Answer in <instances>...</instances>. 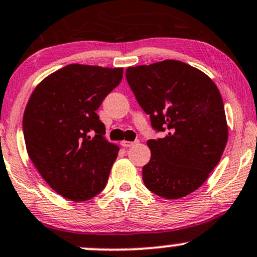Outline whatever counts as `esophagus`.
I'll use <instances>...</instances> for the list:
<instances>
[{"label":"esophagus","mask_w":257,"mask_h":257,"mask_svg":"<svg viewBox=\"0 0 257 257\" xmlns=\"http://www.w3.org/2000/svg\"><path fill=\"white\" fill-rule=\"evenodd\" d=\"M136 144V142H128V141H123L120 142V145L124 148H129V147H133Z\"/></svg>","instance_id":"1"}]
</instances>
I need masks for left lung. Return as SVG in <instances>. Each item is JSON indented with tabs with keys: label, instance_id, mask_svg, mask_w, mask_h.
Returning <instances> with one entry per match:
<instances>
[{
	"label": "left lung",
	"instance_id": "left-lung-1",
	"mask_svg": "<svg viewBox=\"0 0 257 257\" xmlns=\"http://www.w3.org/2000/svg\"><path fill=\"white\" fill-rule=\"evenodd\" d=\"M139 105L164 138L150 139L143 181L164 199H180L200 188L226 147L227 123L216 84L199 69L167 59L125 72Z\"/></svg>",
	"mask_w": 257,
	"mask_h": 257
}]
</instances>
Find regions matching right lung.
<instances>
[{
	"label": "right lung",
	"mask_w": 257,
	"mask_h": 257,
	"mask_svg": "<svg viewBox=\"0 0 257 257\" xmlns=\"http://www.w3.org/2000/svg\"><path fill=\"white\" fill-rule=\"evenodd\" d=\"M123 68L68 64L46 77L23 114L30 159L56 193L72 201L104 189L119 148L95 113L120 83Z\"/></svg>",
	"instance_id": "add662e5"
}]
</instances>
